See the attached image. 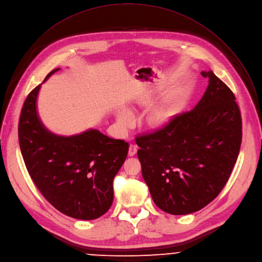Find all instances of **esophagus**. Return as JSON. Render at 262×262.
Here are the masks:
<instances>
[{"label": "esophagus", "instance_id": "1", "mask_svg": "<svg viewBox=\"0 0 262 262\" xmlns=\"http://www.w3.org/2000/svg\"><path fill=\"white\" fill-rule=\"evenodd\" d=\"M137 151V145L131 143L129 146V156H134Z\"/></svg>", "mask_w": 262, "mask_h": 262}]
</instances>
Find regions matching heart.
<instances>
[{"label":"heart","mask_w":262,"mask_h":262,"mask_svg":"<svg viewBox=\"0 0 262 262\" xmlns=\"http://www.w3.org/2000/svg\"><path fill=\"white\" fill-rule=\"evenodd\" d=\"M171 111L170 110H163V111H160L157 113L152 119L154 123L157 124V125H162V124H165L168 119L170 118L171 116ZM118 122H119V125L126 129V128H129L132 123H133V118L131 116V114L128 112V111H121L119 114H118Z\"/></svg>","instance_id":"b5f03b06"}]
</instances>
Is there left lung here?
I'll return each mask as SVG.
<instances>
[{"label":"left lung","mask_w":262,"mask_h":262,"mask_svg":"<svg viewBox=\"0 0 262 262\" xmlns=\"http://www.w3.org/2000/svg\"><path fill=\"white\" fill-rule=\"evenodd\" d=\"M194 110L136 136L141 171L154 202L171 215L197 212L226 185L242 143V117L232 91L213 71Z\"/></svg>","instance_id":"8db88e82"}]
</instances>
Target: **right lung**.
I'll use <instances>...</instances> for the list:
<instances>
[{
  "label": "right lung",
  "mask_w": 262,
  "mask_h": 262,
  "mask_svg": "<svg viewBox=\"0 0 262 262\" xmlns=\"http://www.w3.org/2000/svg\"><path fill=\"white\" fill-rule=\"evenodd\" d=\"M39 89L40 84L25 100L18 123L19 146L28 172L58 211L75 219H97L113 204L114 179L127 158L129 143L98 130L71 137L51 134L36 113Z\"/></svg>",
  "instance_id": "right-lung-1"
}]
</instances>
